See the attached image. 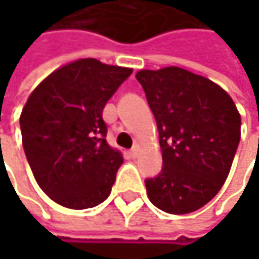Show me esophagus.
<instances>
[{"mask_svg":"<svg viewBox=\"0 0 259 259\" xmlns=\"http://www.w3.org/2000/svg\"><path fill=\"white\" fill-rule=\"evenodd\" d=\"M129 154L133 157V159H135V157L138 156V148H136V147H135V148H132V150L129 151Z\"/></svg>","mask_w":259,"mask_h":259,"instance_id":"34e87169","label":"esophagus"}]
</instances>
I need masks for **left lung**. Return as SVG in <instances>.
<instances>
[{
  "label": "left lung",
  "instance_id": "1",
  "mask_svg": "<svg viewBox=\"0 0 259 259\" xmlns=\"http://www.w3.org/2000/svg\"><path fill=\"white\" fill-rule=\"evenodd\" d=\"M138 82L156 118L163 168L145 179L162 211L187 214L225 183L240 142V114L225 90L180 67L141 70Z\"/></svg>",
  "mask_w": 259,
  "mask_h": 259
}]
</instances>
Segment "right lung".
Masks as SVG:
<instances>
[{"label":"right lung","instance_id":"obj_1","mask_svg":"<svg viewBox=\"0 0 259 259\" xmlns=\"http://www.w3.org/2000/svg\"><path fill=\"white\" fill-rule=\"evenodd\" d=\"M132 69L94 58L73 61L45 79L21 114L22 145L41 190L73 210L103 202L121 154L106 142L103 108Z\"/></svg>","mask_w":259,"mask_h":259}]
</instances>
